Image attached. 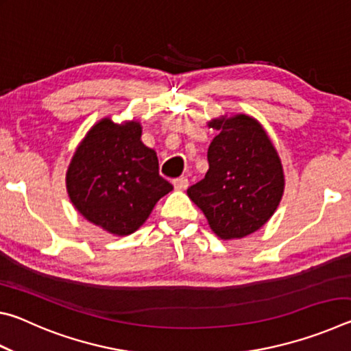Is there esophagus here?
Returning a JSON list of instances; mask_svg holds the SVG:
<instances>
[{
    "label": "esophagus",
    "mask_w": 351,
    "mask_h": 351,
    "mask_svg": "<svg viewBox=\"0 0 351 351\" xmlns=\"http://www.w3.org/2000/svg\"><path fill=\"white\" fill-rule=\"evenodd\" d=\"M173 186H175L176 190H186L187 186H189V180L186 176L176 178V180H173Z\"/></svg>",
    "instance_id": "34e87169"
}]
</instances>
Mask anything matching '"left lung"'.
Here are the masks:
<instances>
[{
	"label": "left lung",
	"mask_w": 351,
	"mask_h": 351,
	"mask_svg": "<svg viewBox=\"0 0 351 351\" xmlns=\"http://www.w3.org/2000/svg\"><path fill=\"white\" fill-rule=\"evenodd\" d=\"M209 125L219 132L207 150L209 170L187 195L219 239H243L268 221L280 203V159L252 117L215 119Z\"/></svg>",
	"instance_id": "8db88e82"
}]
</instances>
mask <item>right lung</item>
Instances as JSON below:
<instances>
[{
    "mask_svg": "<svg viewBox=\"0 0 351 351\" xmlns=\"http://www.w3.org/2000/svg\"><path fill=\"white\" fill-rule=\"evenodd\" d=\"M138 122L102 119L77 147L66 173L69 198L88 221L130 235L173 186L159 175L156 152L141 141Z\"/></svg>",
    "mask_w": 351,
    "mask_h": 351,
    "instance_id": "add662e5",
    "label": "right lung"
}]
</instances>
